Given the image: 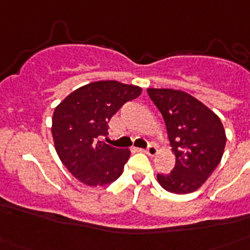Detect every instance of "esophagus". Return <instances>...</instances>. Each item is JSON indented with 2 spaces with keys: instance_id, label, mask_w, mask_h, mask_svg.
<instances>
[{
  "instance_id": "1",
  "label": "esophagus",
  "mask_w": 250,
  "mask_h": 250,
  "mask_svg": "<svg viewBox=\"0 0 250 250\" xmlns=\"http://www.w3.org/2000/svg\"><path fill=\"white\" fill-rule=\"evenodd\" d=\"M146 154H149V156H156L157 154V146L154 144H149L148 148L145 149L144 150Z\"/></svg>"
}]
</instances>
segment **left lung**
Segmentation results:
<instances>
[{"label": "left lung", "instance_id": "1", "mask_svg": "<svg viewBox=\"0 0 250 250\" xmlns=\"http://www.w3.org/2000/svg\"><path fill=\"white\" fill-rule=\"evenodd\" d=\"M148 94L164 117L175 154V167L170 174H157L158 183L171 193H192L221 162L223 125L217 114L183 90L148 88Z\"/></svg>", "mask_w": 250, "mask_h": 250}]
</instances>
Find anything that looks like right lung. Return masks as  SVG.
Masks as SVG:
<instances>
[{
  "label": "right lung",
  "mask_w": 250,
  "mask_h": 250,
  "mask_svg": "<svg viewBox=\"0 0 250 250\" xmlns=\"http://www.w3.org/2000/svg\"><path fill=\"white\" fill-rule=\"evenodd\" d=\"M140 94V86L101 80L80 86L57 106L52 119L54 146L80 183L104 187L121 176L131 153L110 146L100 137L107 135L114 114Z\"/></svg>",
  "instance_id": "obj_1"
}]
</instances>
